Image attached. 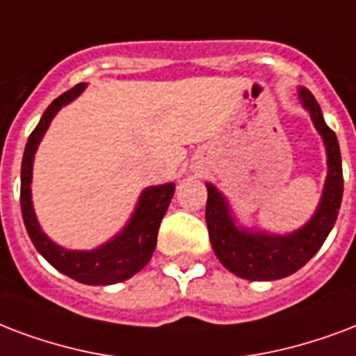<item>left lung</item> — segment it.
Returning a JSON list of instances; mask_svg holds the SVG:
<instances>
[{"instance_id": "obj_1", "label": "left lung", "mask_w": 356, "mask_h": 356, "mask_svg": "<svg viewBox=\"0 0 356 356\" xmlns=\"http://www.w3.org/2000/svg\"><path fill=\"white\" fill-rule=\"evenodd\" d=\"M298 99L310 112L312 121L321 134L329 166L321 202L305 226L287 235H273L267 232H250L237 227L229 211V203L222 196L220 190H216L211 183L205 184V222L214 254L229 273L246 280H278L297 273L321 248L340 213L343 173L338 138L327 127L321 108L308 89L298 88Z\"/></svg>"}]
</instances>
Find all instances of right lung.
I'll return each mask as SVG.
<instances>
[{"instance_id": "right-lung-1", "label": "right lung", "mask_w": 356, "mask_h": 356, "mask_svg": "<svg viewBox=\"0 0 356 356\" xmlns=\"http://www.w3.org/2000/svg\"><path fill=\"white\" fill-rule=\"evenodd\" d=\"M86 89V83H78L67 93L59 95L46 112L42 113L39 124L29 134L22 159V184L20 207L27 235L40 252V256L56 267L59 273L70 276L72 280L88 286H110L123 282L136 273H140L149 263L156 246L160 222L164 218L170 202H172L175 184L166 183L159 186H149L142 192L140 202L130 216L129 224L121 232L95 250H67L46 237L40 229L31 202V175H33V159L46 129L50 127L56 113L78 97Z\"/></svg>"}]
</instances>
